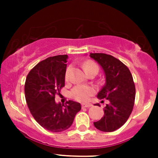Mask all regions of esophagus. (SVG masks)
Returning <instances> with one entry per match:
<instances>
[{"instance_id": "34e87169", "label": "esophagus", "mask_w": 158, "mask_h": 158, "mask_svg": "<svg viewBox=\"0 0 158 158\" xmlns=\"http://www.w3.org/2000/svg\"><path fill=\"white\" fill-rule=\"evenodd\" d=\"M81 106H82V107H90L93 106V104H82Z\"/></svg>"}]
</instances>
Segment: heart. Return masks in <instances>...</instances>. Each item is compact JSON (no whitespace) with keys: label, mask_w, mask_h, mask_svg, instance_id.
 I'll use <instances>...</instances> for the list:
<instances>
[{"label":"heart","mask_w":158,"mask_h":158,"mask_svg":"<svg viewBox=\"0 0 158 158\" xmlns=\"http://www.w3.org/2000/svg\"><path fill=\"white\" fill-rule=\"evenodd\" d=\"M83 67L85 70L88 72L92 69H98V65H96L93 61H86L83 64ZM70 72L71 67H68L65 71V78L66 81H69L70 80ZM96 92V89L93 86L89 85H78L75 86L71 91V96L74 100L80 102H86L89 100V98L93 96Z\"/></svg>","instance_id":"heart-1"}]
</instances>
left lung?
<instances>
[{
	"label": "left lung",
	"instance_id": "obj_1",
	"mask_svg": "<svg viewBox=\"0 0 158 158\" xmlns=\"http://www.w3.org/2000/svg\"><path fill=\"white\" fill-rule=\"evenodd\" d=\"M89 56L101 65L105 73L106 83L97 97L108 100L104 115L93 124L101 131H115L127 122L133 110L135 100L133 77L128 67L115 57L103 53H91Z\"/></svg>",
	"mask_w": 158,
	"mask_h": 158
}]
</instances>
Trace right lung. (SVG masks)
Returning <instances> with one entry per match:
<instances>
[{"label":"right lung","mask_w":158,"mask_h":158,"mask_svg":"<svg viewBox=\"0 0 158 158\" xmlns=\"http://www.w3.org/2000/svg\"><path fill=\"white\" fill-rule=\"evenodd\" d=\"M68 55H56L43 60L31 69L24 85L25 98L32 116L43 128L61 132L70 127L80 103L69 100L57 104L55 95L65 86Z\"/></svg>","instance_id":"add662e5"}]
</instances>
